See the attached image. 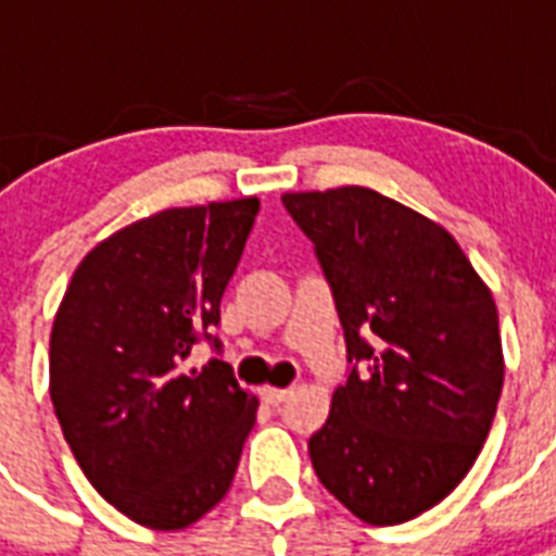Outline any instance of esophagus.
Segmentation results:
<instances>
[{
	"instance_id": "esophagus-1",
	"label": "esophagus",
	"mask_w": 556,
	"mask_h": 556,
	"mask_svg": "<svg viewBox=\"0 0 556 556\" xmlns=\"http://www.w3.org/2000/svg\"><path fill=\"white\" fill-rule=\"evenodd\" d=\"M262 395V401H265V404H274V406H279L282 404V401H286L288 395H291V389H274V387H265L260 392Z\"/></svg>"
}]
</instances>
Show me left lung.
<instances>
[{
    "label": "left lung",
    "mask_w": 556,
    "mask_h": 556,
    "mask_svg": "<svg viewBox=\"0 0 556 556\" xmlns=\"http://www.w3.org/2000/svg\"><path fill=\"white\" fill-rule=\"evenodd\" d=\"M346 334L349 380L308 441L323 488L369 526L439 505L502 395L500 314L441 225L366 187L286 192Z\"/></svg>",
    "instance_id": "1"
}]
</instances>
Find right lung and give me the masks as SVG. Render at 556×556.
<instances>
[{
	"label": "right lung",
	"mask_w": 556,
	"mask_h": 556,
	"mask_svg": "<svg viewBox=\"0 0 556 556\" xmlns=\"http://www.w3.org/2000/svg\"><path fill=\"white\" fill-rule=\"evenodd\" d=\"M260 199L173 207L117 230L77 265L51 329V404L91 488L138 526L178 531L222 502L256 397L222 355L218 303Z\"/></svg>",
	"instance_id": "1"
}]
</instances>
